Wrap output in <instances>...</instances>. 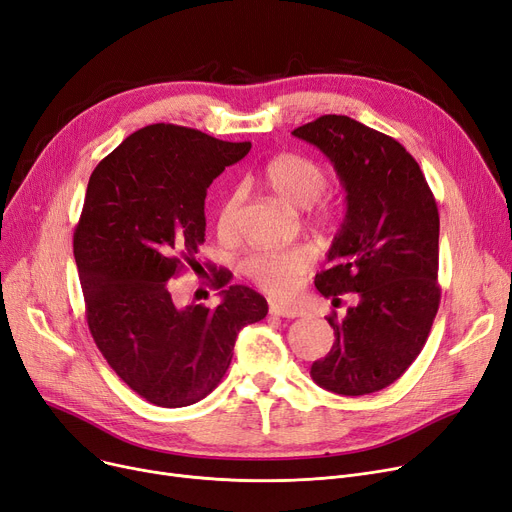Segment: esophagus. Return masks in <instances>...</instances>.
Segmentation results:
<instances>
[{"label":"esophagus","mask_w":512,"mask_h":512,"mask_svg":"<svg viewBox=\"0 0 512 512\" xmlns=\"http://www.w3.org/2000/svg\"><path fill=\"white\" fill-rule=\"evenodd\" d=\"M270 314L278 316V318H299V316L305 314V311L297 305H291V303H272Z\"/></svg>","instance_id":"34e87169"}]
</instances>
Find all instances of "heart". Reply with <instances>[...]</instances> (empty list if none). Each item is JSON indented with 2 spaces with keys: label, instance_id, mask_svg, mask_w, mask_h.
I'll return each mask as SVG.
<instances>
[{
  "label": "heart",
  "instance_id": "b5f03b06",
  "mask_svg": "<svg viewBox=\"0 0 512 512\" xmlns=\"http://www.w3.org/2000/svg\"><path fill=\"white\" fill-rule=\"evenodd\" d=\"M263 182L278 194L284 203L307 207L309 221L314 226L335 224L341 213V198L324 192L326 175L320 163L299 152L274 154L263 165ZM242 190H232L224 196L217 209V230L221 236H234L238 230V213L242 205ZM314 265V253L307 247L257 251L244 261L247 274L261 291L286 297L297 291L303 276Z\"/></svg>",
  "mask_w": 512,
  "mask_h": 512
}]
</instances>
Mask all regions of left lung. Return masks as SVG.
<instances>
[{"instance_id":"left-lung-1","label":"left lung","mask_w":512,"mask_h":512,"mask_svg":"<svg viewBox=\"0 0 512 512\" xmlns=\"http://www.w3.org/2000/svg\"><path fill=\"white\" fill-rule=\"evenodd\" d=\"M335 165L347 213L332 240V268L316 288L341 303L328 316L335 345L311 364V379L339 395H366L395 383L427 343L441 301L439 213L412 154L385 133L345 115H324L293 131Z\"/></svg>"}]
</instances>
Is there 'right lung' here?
Returning <instances> with one entry per match:
<instances>
[{"instance_id": "1", "label": "right lung", "mask_w": 512, "mask_h": 512, "mask_svg": "<svg viewBox=\"0 0 512 512\" xmlns=\"http://www.w3.org/2000/svg\"><path fill=\"white\" fill-rule=\"evenodd\" d=\"M249 150L157 123L131 133L87 184L73 236L87 326L108 366L154 406L201 402L224 379L240 328L268 314L253 288L228 286L226 268H213V288L227 286L215 309L175 305L169 291L188 265L201 268L207 188Z\"/></svg>"}]
</instances>
